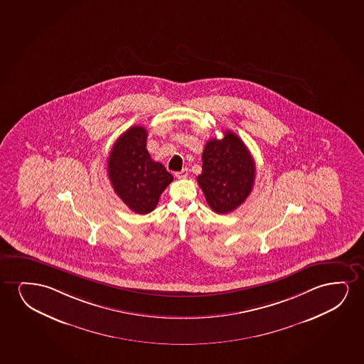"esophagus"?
Masks as SVG:
<instances>
[{
  "mask_svg": "<svg viewBox=\"0 0 364 364\" xmlns=\"http://www.w3.org/2000/svg\"><path fill=\"white\" fill-rule=\"evenodd\" d=\"M188 174H189V173H188V169H183L181 171H176V173H175V176H176L178 179H185V178L188 176Z\"/></svg>",
  "mask_w": 364,
  "mask_h": 364,
  "instance_id": "esophagus-1",
  "label": "esophagus"
}]
</instances>
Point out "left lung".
Instances as JSON below:
<instances>
[{"instance_id":"1","label":"left lung","mask_w":364,"mask_h":364,"mask_svg":"<svg viewBox=\"0 0 364 364\" xmlns=\"http://www.w3.org/2000/svg\"><path fill=\"white\" fill-rule=\"evenodd\" d=\"M256 169L244 141L232 132L223 139H211L203 151V173L198 183L210 208L229 214L247 199L254 186Z\"/></svg>"}]
</instances>
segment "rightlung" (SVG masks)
Wrapping results in <instances>:
<instances>
[{
  "instance_id": "add662e5",
  "label": "right lung",
  "mask_w": 364,
  "mask_h": 364,
  "mask_svg": "<svg viewBox=\"0 0 364 364\" xmlns=\"http://www.w3.org/2000/svg\"><path fill=\"white\" fill-rule=\"evenodd\" d=\"M146 136L143 127H130L117 139L108 158V176L115 194L140 215L156 208L160 195L174 180L164 165L150 158Z\"/></svg>"
}]
</instances>
